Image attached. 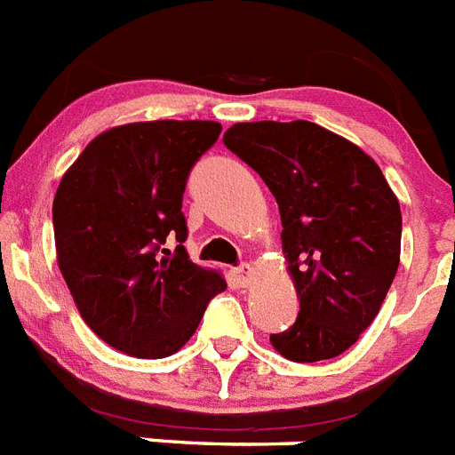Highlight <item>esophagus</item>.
Listing matches in <instances>:
<instances>
[{
    "label": "esophagus",
    "mask_w": 455,
    "mask_h": 455,
    "mask_svg": "<svg viewBox=\"0 0 455 455\" xmlns=\"http://www.w3.org/2000/svg\"><path fill=\"white\" fill-rule=\"evenodd\" d=\"M251 275H254V268H251L250 263H240L234 268V280L238 286H247L251 280Z\"/></svg>",
    "instance_id": "esophagus-1"
}]
</instances>
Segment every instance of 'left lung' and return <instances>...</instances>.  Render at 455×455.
Returning <instances> with one entry per match:
<instances>
[{"mask_svg":"<svg viewBox=\"0 0 455 455\" xmlns=\"http://www.w3.org/2000/svg\"><path fill=\"white\" fill-rule=\"evenodd\" d=\"M224 145L280 205L300 310L270 342L296 363L339 356L372 323L398 270V198L361 148L315 122H240Z\"/></svg>","mask_w":455,"mask_h":455,"instance_id":"1","label":"left lung"}]
</instances>
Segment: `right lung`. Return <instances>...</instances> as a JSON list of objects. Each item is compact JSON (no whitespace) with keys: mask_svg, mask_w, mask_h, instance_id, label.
Listing matches in <instances>:
<instances>
[{"mask_svg":"<svg viewBox=\"0 0 455 455\" xmlns=\"http://www.w3.org/2000/svg\"><path fill=\"white\" fill-rule=\"evenodd\" d=\"M220 133L217 122L201 120L116 127L87 145L57 187L52 227L68 291L87 326L129 356H171L227 289L182 245L187 178Z\"/></svg>","mask_w":455,"mask_h":455,"instance_id":"right-lung-1","label":"right lung"}]
</instances>
